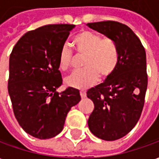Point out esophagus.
<instances>
[{
    "mask_svg": "<svg viewBox=\"0 0 159 159\" xmlns=\"http://www.w3.org/2000/svg\"><path fill=\"white\" fill-rule=\"evenodd\" d=\"M80 95H81V97H82V99H84L87 95L86 92H85V91H83V90H81V91H80Z\"/></svg>",
    "mask_w": 159,
    "mask_h": 159,
    "instance_id": "1",
    "label": "esophagus"
}]
</instances>
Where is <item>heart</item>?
I'll return each mask as SVG.
<instances>
[{
  "label": "heart",
  "mask_w": 159,
  "mask_h": 159,
  "mask_svg": "<svg viewBox=\"0 0 159 159\" xmlns=\"http://www.w3.org/2000/svg\"><path fill=\"white\" fill-rule=\"evenodd\" d=\"M72 45L76 53L84 56L80 71L66 79V85L83 89L94 85L100 76L108 79L117 70L119 51L117 43L111 38H102L100 34L88 30L80 31L73 37ZM74 56L67 45H63L59 54V69L66 71L71 68Z\"/></svg>",
  "instance_id": "obj_1"
}]
</instances>
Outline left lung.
I'll list each match as a JSON object with an SVG mask.
<instances>
[{
	"mask_svg": "<svg viewBox=\"0 0 159 159\" xmlns=\"http://www.w3.org/2000/svg\"><path fill=\"white\" fill-rule=\"evenodd\" d=\"M115 41L119 63L112 76L87 91L94 105L88 124L90 131L105 140H116L136 125L147 89L146 51L129 27L116 21L87 24Z\"/></svg>",
	"mask_w": 159,
	"mask_h": 159,
	"instance_id": "1",
	"label": "left lung"
}]
</instances>
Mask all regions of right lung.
<instances>
[{
    "label": "right lung",
    "instance_id": "1",
    "mask_svg": "<svg viewBox=\"0 0 159 159\" xmlns=\"http://www.w3.org/2000/svg\"><path fill=\"white\" fill-rule=\"evenodd\" d=\"M74 25H48L25 33L9 59L8 93L19 125L41 140L62 131L70 108L81 100L79 90L61 93L59 54Z\"/></svg>",
    "mask_w": 159,
    "mask_h": 159
}]
</instances>
